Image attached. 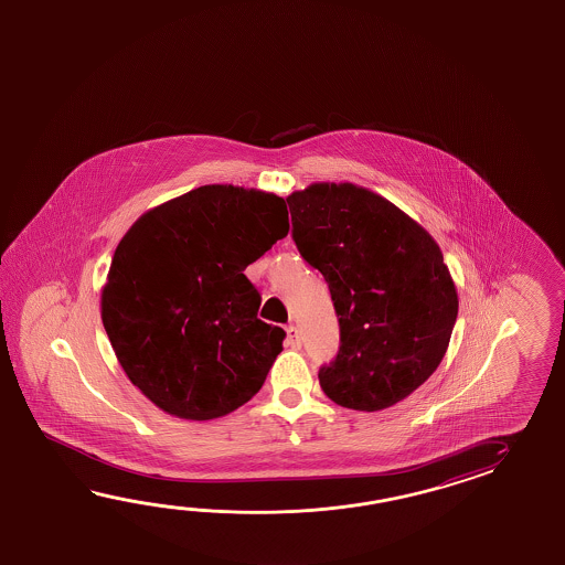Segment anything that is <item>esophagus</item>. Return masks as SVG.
Wrapping results in <instances>:
<instances>
[{"mask_svg": "<svg viewBox=\"0 0 565 565\" xmlns=\"http://www.w3.org/2000/svg\"><path fill=\"white\" fill-rule=\"evenodd\" d=\"M287 345L288 348L299 349L300 348V335L299 329L295 324H288L287 327Z\"/></svg>", "mask_w": 565, "mask_h": 565, "instance_id": "esophagus-1", "label": "esophagus"}]
</instances>
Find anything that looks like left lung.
Masks as SVG:
<instances>
[{"instance_id": "left-lung-1", "label": "left lung", "mask_w": 565, "mask_h": 565, "mask_svg": "<svg viewBox=\"0 0 565 565\" xmlns=\"http://www.w3.org/2000/svg\"><path fill=\"white\" fill-rule=\"evenodd\" d=\"M300 256L323 275L341 348L319 384L343 408H392L440 365L458 295L428 230L380 193L319 181L287 198Z\"/></svg>"}]
</instances>
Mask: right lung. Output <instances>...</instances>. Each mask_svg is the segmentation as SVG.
Segmentation results:
<instances>
[{
	"label": "right lung",
	"mask_w": 565,
	"mask_h": 565,
	"mask_svg": "<svg viewBox=\"0 0 565 565\" xmlns=\"http://www.w3.org/2000/svg\"><path fill=\"white\" fill-rule=\"evenodd\" d=\"M288 234L277 193L212 183L147 210L120 238L100 317L122 372L157 408L214 420L265 384L285 331L246 278Z\"/></svg>",
	"instance_id": "obj_1"
}]
</instances>
